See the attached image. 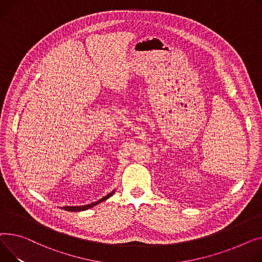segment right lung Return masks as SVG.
<instances>
[{"mask_svg":"<svg viewBox=\"0 0 262 262\" xmlns=\"http://www.w3.org/2000/svg\"><path fill=\"white\" fill-rule=\"evenodd\" d=\"M113 193H114V190H113L112 192H110L109 194H106L105 196L101 198L100 200H98V201H96V202H94V203L88 204V205H82V206H64V207H62V208H63L64 210H68V211H82V210H86V209H89V208H91V207H93V206L99 204L100 202H103L104 200L109 199Z\"/></svg>","mask_w":262,"mask_h":262,"instance_id":"obj_1","label":"right lung"}]
</instances>
